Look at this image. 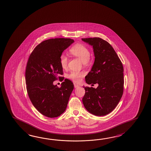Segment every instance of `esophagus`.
I'll return each mask as SVG.
<instances>
[{
  "instance_id": "esophagus-1",
  "label": "esophagus",
  "mask_w": 151,
  "mask_h": 151,
  "mask_svg": "<svg viewBox=\"0 0 151 151\" xmlns=\"http://www.w3.org/2000/svg\"><path fill=\"white\" fill-rule=\"evenodd\" d=\"M78 87H79V86L77 85V84L74 83V87L75 88H76Z\"/></svg>"
}]
</instances>
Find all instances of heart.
<instances>
[{"label":"heart","mask_w":151,"mask_h":151,"mask_svg":"<svg viewBox=\"0 0 151 151\" xmlns=\"http://www.w3.org/2000/svg\"><path fill=\"white\" fill-rule=\"evenodd\" d=\"M70 52L80 59L84 63L88 62L91 57V52L89 49H88L87 47L83 44H76L74 45V47L71 48ZM60 64L61 67L63 69L66 68L67 67L68 58L65 55H62L60 56ZM83 76L84 73L83 72L73 71L68 75V77L74 82L79 83L80 82Z\"/></svg>","instance_id":"obj_1"}]
</instances>
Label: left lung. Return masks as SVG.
<instances>
[{
	"mask_svg": "<svg viewBox=\"0 0 151 151\" xmlns=\"http://www.w3.org/2000/svg\"><path fill=\"white\" fill-rule=\"evenodd\" d=\"M93 46L95 62L85 77L88 84H99L96 88L84 87V107L96 116L110 113L116 107L124 93V67L113 47L99 37L82 38Z\"/></svg>",
	"mask_w": 151,
	"mask_h": 151,
	"instance_id": "left-lung-1",
	"label": "left lung"
}]
</instances>
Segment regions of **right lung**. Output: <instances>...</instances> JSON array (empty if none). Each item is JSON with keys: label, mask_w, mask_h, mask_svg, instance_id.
Instances as JSON below:
<instances>
[{"label": "right lung", "mask_w": 151, "mask_h": 151, "mask_svg": "<svg viewBox=\"0 0 151 151\" xmlns=\"http://www.w3.org/2000/svg\"><path fill=\"white\" fill-rule=\"evenodd\" d=\"M74 40L70 38H55L44 40L34 49L27 63L25 82L29 97L34 107L47 117H56L67 107L74 84L65 79L61 87L53 82L64 77L60 56Z\"/></svg>", "instance_id": "obj_1"}]
</instances>
